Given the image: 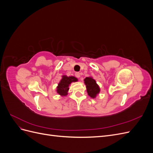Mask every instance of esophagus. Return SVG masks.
I'll return each instance as SVG.
<instances>
[{
  "instance_id": "1",
  "label": "esophagus",
  "mask_w": 153,
  "mask_h": 153,
  "mask_svg": "<svg viewBox=\"0 0 153 153\" xmlns=\"http://www.w3.org/2000/svg\"><path fill=\"white\" fill-rule=\"evenodd\" d=\"M75 76H76L77 78H80V73H78V72L76 73H75Z\"/></svg>"
}]
</instances>
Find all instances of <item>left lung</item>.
I'll list each match as a JSON object with an SVG mask.
<instances>
[{
	"instance_id": "8db88e82",
	"label": "left lung",
	"mask_w": 153,
	"mask_h": 153,
	"mask_svg": "<svg viewBox=\"0 0 153 153\" xmlns=\"http://www.w3.org/2000/svg\"><path fill=\"white\" fill-rule=\"evenodd\" d=\"M84 83L86 85L88 95L90 96L91 98H94L100 91L98 85L91 77H86L84 79Z\"/></svg>"
}]
</instances>
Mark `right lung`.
Returning <instances> with one entry per match:
<instances>
[{"label": "right lung", "instance_id": "add662e5", "mask_svg": "<svg viewBox=\"0 0 153 153\" xmlns=\"http://www.w3.org/2000/svg\"><path fill=\"white\" fill-rule=\"evenodd\" d=\"M78 81L77 78L74 76H62V78L57 87V92L61 96H66L69 90V85L71 82Z\"/></svg>", "mask_w": 153, "mask_h": 153}]
</instances>
